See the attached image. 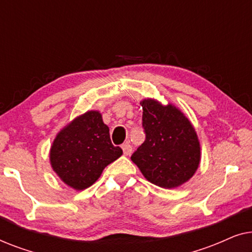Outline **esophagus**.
I'll list each match as a JSON object with an SVG mask.
<instances>
[{
  "label": "esophagus",
  "mask_w": 252,
  "mask_h": 252,
  "mask_svg": "<svg viewBox=\"0 0 252 252\" xmlns=\"http://www.w3.org/2000/svg\"><path fill=\"white\" fill-rule=\"evenodd\" d=\"M122 148H123L124 155H125V156H129V155L132 154V151H133V149H132V146H130V144H129L128 142L124 143L123 146H122Z\"/></svg>",
  "instance_id": "esophagus-1"
}]
</instances>
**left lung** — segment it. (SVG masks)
<instances>
[{
    "label": "left lung",
    "instance_id": "1",
    "mask_svg": "<svg viewBox=\"0 0 252 252\" xmlns=\"http://www.w3.org/2000/svg\"><path fill=\"white\" fill-rule=\"evenodd\" d=\"M141 105L146 140L130 158L151 184L168 189L185 184L201 159L194 127L172 104L161 105L148 98Z\"/></svg>",
    "mask_w": 252,
    "mask_h": 252
}]
</instances>
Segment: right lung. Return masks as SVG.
<instances>
[{
    "label": "right lung",
    "instance_id": "1",
    "mask_svg": "<svg viewBox=\"0 0 252 252\" xmlns=\"http://www.w3.org/2000/svg\"><path fill=\"white\" fill-rule=\"evenodd\" d=\"M122 155V148L112 144L101 113L88 111L58 133L51 146L50 161L65 184L82 190Z\"/></svg>",
    "mask_w": 252,
    "mask_h": 252
}]
</instances>
